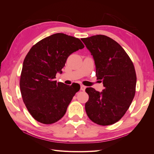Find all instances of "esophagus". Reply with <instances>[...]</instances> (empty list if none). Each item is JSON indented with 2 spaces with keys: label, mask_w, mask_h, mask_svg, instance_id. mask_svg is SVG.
Segmentation results:
<instances>
[{
  "label": "esophagus",
  "mask_w": 154,
  "mask_h": 154,
  "mask_svg": "<svg viewBox=\"0 0 154 154\" xmlns=\"http://www.w3.org/2000/svg\"><path fill=\"white\" fill-rule=\"evenodd\" d=\"M85 88H86V87H85V86H84V85H82L80 86V89H81V91H84L85 90Z\"/></svg>",
  "instance_id": "1"
}]
</instances>
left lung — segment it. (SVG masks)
I'll use <instances>...</instances> for the list:
<instances>
[{
  "label": "left lung",
  "mask_w": 154,
  "mask_h": 154,
  "mask_svg": "<svg viewBox=\"0 0 154 154\" xmlns=\"http://www.w3.org/2000/svg\"><path fill=\"white\" fill-rule=\"evenodd\" d=\"M81 40L92 55L96 75L105 87L101 92L86 88L89 97L86 113L97 125H112L125 115L134 97L137 78L134 64L122 46L108 36L97 35Z\"/></svg>",
  "instance_id": "8db88e82"
}]
</instances>
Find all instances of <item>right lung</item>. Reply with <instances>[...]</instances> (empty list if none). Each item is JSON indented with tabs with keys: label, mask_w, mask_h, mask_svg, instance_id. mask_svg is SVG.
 <instances>
[{
	"label": "right lung",
	"mask_w": 154,
	"mask_h": 154,
	"mask_svg": "<svg viewBox=\"0 0 154 154\" xmlns=\"http://www.w3.org/2000/svg\"><path fill=\"white\" fill-rule=\"evenodd\" d=\"M84 48L80 39L56 33L41 40L31 48L23 62L20 88L23 101L37 122L52 124L66 114L80 85L57 83L69 56Z\"/></svg>",
	"instance_id": "obj_1"
}]
</instances>
